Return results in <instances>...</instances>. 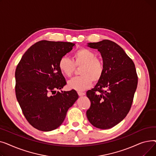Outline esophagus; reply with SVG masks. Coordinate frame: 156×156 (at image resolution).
I'll return each mask as SVG.
<instances>
[{"mask_svg":"<svg viewBox=\"0 0 156 156\" xmlns=\"http://www.w3.org/2000/svg\"><path fill=\"white\" fill-rule=\"evenodd\" d=\"M78 94L79 96H83L85 95V92H78Z\"/></svg>","mask_w":156,"mask_h":156,"instance_id":"34e87169","label":"esophagus"}]
</instances>
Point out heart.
<instances>
[{
    "label": "heart",
    "instance_id": "obj_1",
    "mask_svg": "<svg viewBox=\"0 0 156 156\" xmlns=\"http://www.w3.org/2000/svg\"><path fill=\"white\" fill-rule=\"evenodd\" d=\"M81 66L80 76L72 78L68 81V87L77 91H83L90 87L92 81H99L103 76L104 66L103 62L96 57L93 51L81 48L73 53V60L63 56L59 61L58 67L64 75L70 76L76 69Z\"/></svg>",
    "mask_w": 156,
    "mask_h": 156
}]
</instances>
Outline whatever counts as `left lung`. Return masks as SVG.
<instances>
[{"label":"left lung","mask_w":156,"mask_h":156,"mask_svg":"<svg viewBox=\"0 0 156 156\" xmlns=\"http://www.w3.org/2000/svg\"><path fill=\"white\" fill-rule=\"evenodd\" d=\"M88 47L100 52L104 72L95 87L87 92L91 102L87 117L95 127L109 129L121 122L130 110L138 83L135 64L112 41L88 43Z\"/></svg>","instance_id":"obj_1"}]
</instances>
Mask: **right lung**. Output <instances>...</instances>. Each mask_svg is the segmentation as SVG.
<instances>
[{"label": "right lung", "mask_w": 156, "mask_h": 156, "mask_svg": "<svg viewBox=\"0 0 156 156\" xmlns=\"http://www.w3.org/2000/svg\"><path fill=\"white\" fill-rule=\"evenodd\" d=\"M75 45L40 41L28 49L16 67V99L27 120L38 130L49 132L61 126L78 99L75 90L56 92L66 84L59 61Z\"/></svg>", "instance_id": "1"}]
</instances>
